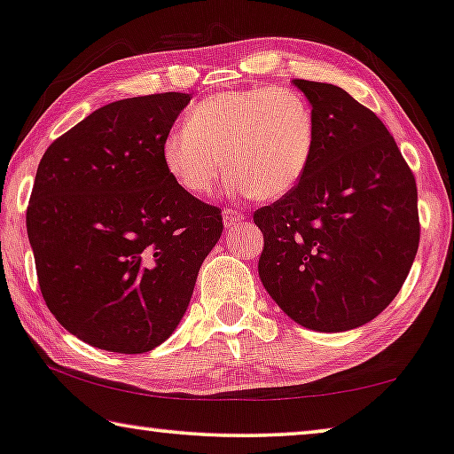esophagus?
Listing matches in <instances>:
<instances>
[{
	"label": "esophagus",
	"mask_w": 454,
	"mask_h": 454,
	"mask_svg": "<svg viewBox=\"0 0 454 454\" xmlns=\"http://www.w3.org/2000/svg\"><path fill=\"white\" fill-rule=\"evenodd\" d=\"M222 218H224L226 228H234L245 222V215H242L240 212H236V209H232V207H226L224 212H222Z\"/></svg>",
	"instance_id": "obj_1"
}]
</instances>
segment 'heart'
Returning <instances> with one entry per match:
<instances>
[{
    "mask_svg": "<svg viewBox=\"0 0 454 454\" xmlns=\"http://www.w3.org/2000/svg\"><path fill=\"white\" fill-rule=\"evenodd\" d=\"M314 148V112L300 91L250 87L195 104L185 126L162 138L160 159L168 177L195 198L212 193L230 168L234 192L277 200L303 179Z\"/></svg>",
    "mask_w": 454,
    "mask_h": 454,
    "instance_id": "1",
    "label": "heart"
}]
</instances>
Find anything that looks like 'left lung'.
Listing matches in <instances>:
<instances>
[{"label":"left lung","instance_id":"obj_1","mask_svg":"<svg viewBox=\"0 0 454 454\" xmlns=\"http://www.w3.org/2000/svg\"><path fill=\"white\" fill-rule=\"evenodd\" d=\"M312 106L316 148L303 179L254 212L259 277L294 322L344 333L400 294L420 242L418 189L395 140L342 87L294 79Z\"/></svg>","mask_w":454,"mask_h":454}]
</instances>
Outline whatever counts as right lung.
<instances>
[{"instance_id": "obj_1", "label": "right lung", "mask_w": 454, "mask_h": 454, "mask_svg": "<svg viewBox=\"0 0 454 454\" xmlns=\"http://www.w3.org/2000/svg\"><path fill=\"white\" fill-rule=\"evenodd\" d=\"M189 93L120 99L46 148L26 212L40 292L91 347L140 355L179 326L220 209L168 177L160 145Z\"/></svg>"}]
</instances>
